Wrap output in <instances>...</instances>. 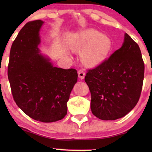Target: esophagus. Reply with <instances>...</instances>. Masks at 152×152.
<instances>
[{
  "instance_id": "esophagus-1",
  "label": "esophagus",
  "mask_w": 152,
  "mask_h": 152,
  "mask_svg": "<svg viewBox=\"0 0 152 152\" xmlns=\"http://www.w3.org/2000/svg\"><path fill=\"white\" fill-rule=\"evenodd\" d=\"M85 75H86V73H85L84 70L80 69V70H78V76H79V77H80V79H82V80H83V79L84 78Z\"/></svg>"
}]
</instances>
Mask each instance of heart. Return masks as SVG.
I'll return each instance as SVG.
<instances>
[{
  "label": "heart",
  "instance_id": "1",
  "mask_svg": "<svg viewBox=\"0 0 152 152\" xmlns=\"http://www.w3.org/2000/svg\"><path fill=\"white\" fill-rule=\"evenodd\" d=\"M112 41L98 31L88 30L79 34L72 44L73 50H81V59L84 64L93 67L104 61L112 50Z\"/></svg>",
  "mask_w": 152,
  "mask_h": 152
}]
</instances>
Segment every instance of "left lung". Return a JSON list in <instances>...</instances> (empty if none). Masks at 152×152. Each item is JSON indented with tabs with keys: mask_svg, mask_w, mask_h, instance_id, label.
<instances>
[{
	"mask_svg": "<svg viewBox=\"0 0 152 152\" xmlns=\"http://www.w3.org/2000/svg\"><path fill=\"white\" fill-rule=\"evenodd\" d=\"M145 64L138 43L124 35L122 46L85 77L93 115L103 120L124 117L137 104L142 91Z\"/></svg>",
	"mask_w": 152,
	"mask_h": 152,
	"instance_id": "left-lung-1",
	"label": "left lung"
}]
</instances>
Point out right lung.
<instances>
[{
	"label": "right lung",
	"mask_w": 152,
	"mask_h": 152,
	"mask_svg": "<svg viewBox=\"0 0 152 152\" xmlns=\"http://www.w3.org/2000/svg\"><path fill=\"white\" fill-rule=\"evenodd\" d=\"M43 22L30 21L12 43L7 68L14 100L26 115L43 122L60 120L67 114V102L77 81L74 68L54 67L39 54V32Z\"/></svg>",
	"instance_id": "add662e5"
}]
</instances>
